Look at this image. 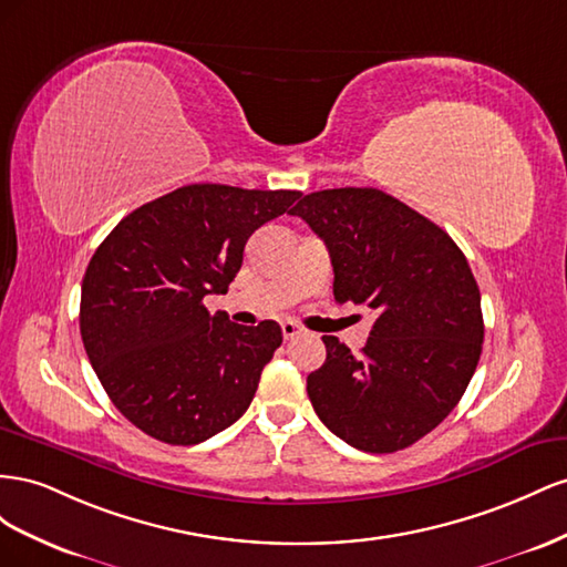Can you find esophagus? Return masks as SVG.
<instances>
[{
    "label": "esophagus",
    "mask_w": 567,
    "mask_h": 567,
    "mask_svg": "<svg viewBox=\"0 0 567 567\" xmlns=\"http://www.w3.org/2000/svg\"><path fill=\"white\" fill-rule=\"evenodd\" d=\"M280 328H282V337H285V339H295L297 334H301V328L297 326L295 320H285Z\"/></svg>",
    "instance_id": "1"
}]
</instances>
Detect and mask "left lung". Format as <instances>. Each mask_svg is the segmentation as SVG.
Returning <instances> with one entry per match:
<instances>
[{
  "label": "left lung",
  "instance_id": "8db88e82",
  "mask_svg": "<svg viewBox=\"0 0 567 567\" xmlns=\"http://www.w3.org/2000/svg\"><path fill=\"white\" fill-rule=\"evenodd\" d=\"M326 241L334 301L378 313L361 353L337 337L306 378L330 432L368 454L423 440L456 409L484 339L480 287L440 225L375 187L311 192L289 212Z\"/></svg>",
  "mask_w": 567,
  "mask_h": 567
}]
</instances>
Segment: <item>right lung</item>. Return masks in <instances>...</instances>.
Listing matches in <instances>:
<instances>
[{"label":"right lung","mask_w":567,"mask_h":567,"mask_svg":"<svg viewBox=\"0 0 567 567\" xmlns=\"http://www.w3.org/2000/svg\"><path fill=\"white\" fill-rule=\"evenodd\" d=\"M299 197L185 185L135 208L96 247L80 334L113 406L144 434L192 446L249 409L282 330L275 320L245 328L212 316L204 297L228 292L247 239Z\"/></svg>","instance_id":"1"}]
</instances>
